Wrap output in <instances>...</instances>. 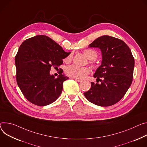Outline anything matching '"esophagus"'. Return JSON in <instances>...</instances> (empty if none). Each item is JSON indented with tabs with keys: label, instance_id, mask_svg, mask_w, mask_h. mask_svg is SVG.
<instances>
[{
	"label": "esophagus",
	"instance_id": "esophagus-1",
	"mask_svg": "<svg viewBox=\"0 0 147 147\" xmlns=\"http://www.w3.org/2000/svg\"><path fill=\"white\" fill-rule=\"evenodd\" d=\"M73 79H74L76 81H77V82H82L83 80H80V79H78V78H73Z\"/></svg>",
	"mask_w": 147,
	"mask_h": 147
}]
</instances>
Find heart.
<instances>
[{"mask_svg": "<svg viewBox=\"0 0 147 147\" xmlns=\"http://www.w3.org/2000/svg\"><path fill=\"white\" fill-rule=\"evenodd\" d=\"M84 55L87 57V58L90 60H94L97 58L98 55L96 51L92 49H86L83 51ZM73 59V54L70 53L64 59L65 63H70L71 61ZM91 63V61H90ZM90 73V70L87 67H81L75 65H70L65 69V73L69 76L73 78L83 79L85 78Z\"/></svg>", "mask_w": 147, "mask_h": 147, "instance_id": "b5f03b06", "label": "heart"}]
</instances>
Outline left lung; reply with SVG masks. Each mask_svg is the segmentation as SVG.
<instances>
[{"mask_svg":"<svg viewBox=\"0 0 147 147\" xmlns=\"http://www.w3.org/2000/svg\"><path fill=\"white\" fill-rule=\"evenodd\" d=\"M89 47H98L101 51V64L94 74L101 83L91 82L90 89L84 95L90 102L99 106L114 105L121 100L131 85L134 58L123 40L109 36L97 38Z\"/></svg>","mask_w":147,"mask_h":147,"instance_id":"1","label":"left lung"}]
</instances>
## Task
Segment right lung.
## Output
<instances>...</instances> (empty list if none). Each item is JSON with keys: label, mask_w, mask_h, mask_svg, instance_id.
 <instances>
[{"label": "right lung", "mask_w": 147, "mask_h": 147, "mask_svg": "<svg viewBox=\"0 0 147 147\" xmlns=\"http://www.w3.org/2000/svg\"><path fill=\"white\" fill-rule=\"evenodd\" d=\"M71 52L67 53L45 35H37L24 41L15 57L16 81L29 101L45 106L55 101L63 90V82L69 78L62 74H50L51 67L58 69Z\"/></svg>", "instance_id": "right-lung-1"}]
</instances>
